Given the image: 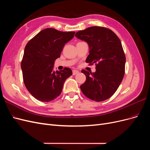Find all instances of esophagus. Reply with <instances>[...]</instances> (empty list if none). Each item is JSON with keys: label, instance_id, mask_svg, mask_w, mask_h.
Instances as JSON below:
<instances>
[{"label": "esophagus", "instance_id": "34e87169", "mask_svg": "<svg viewBox=\"0 0 150 150\" xmlns=\"http://www.w3.org/2000/svg\"><path fill=\"white\" fill-rule=\"evenodd\" d=\"M79 72L78 70H73V71H72V74H73V75H76V74H78Z\"/></svg>", "mask_w": 150, "mask_h": 150}]
</instances>
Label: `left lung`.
<instances>
[{
  "label": "left lung",
  "mask_w": 150,
  "mask_h": 150,
  "mask_svg": "<svg viewBox=\"0 0 150 150\" xmlns=\"http://www.w3.org/2000/svg\"><path fill=\"white\" fill-rule=\"evenodd\" d=\"M75 36L88 44L86 62L96 63L95 72L81 71L86 77L80 86L81 91L91 100H106L116 91L125 75L126 57L120 40L111 30L98 26L79 30Z\"/></svg>",
  "instance_id": "obj_1"
}]
</instances>
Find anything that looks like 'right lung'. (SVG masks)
<instances>
[{"label":"right lung","instance_id":"add662e5","mask_svg":"<svg viewBox=\"0 0 150 150\" xmlns=\"http://www.w3.org/2000/svg\"><path fill=\"white\" fill-rule=\"evenodd\" d=\"M75 32L45 29L26 44L21 62L24 83L38 100L49 102L59 96L65 81L72 74L70 68L54 71V64L65 44L73 38Z\"/></svg>","mask_w":150,"mask_h":150}]
</instances>
